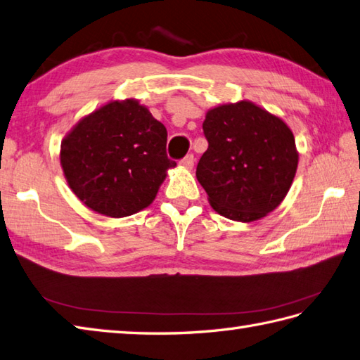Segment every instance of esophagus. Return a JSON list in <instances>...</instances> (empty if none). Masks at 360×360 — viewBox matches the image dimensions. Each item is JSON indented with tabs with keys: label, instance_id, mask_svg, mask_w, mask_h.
Masks as SVG:
<instances>
[{
	"label": "esophagus",
	"instance_id": "34e87169",
	"mask_svg": "<svg viewBox=\"0 0 360 360\" xmlns=\"http://www.w3.org/2000/svg\"><path fill=\"white\" fill-rule=\"evenodd\" d=\"M194 162H195V159H194V154H188L186 157H183V159L180 160V165L183 166V168H188V169H191L192 166H194Z\"/></svg>",
	"mask_w": 360,
	"mask_h": 360
}]
</instances>
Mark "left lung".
I'll return each instance as SVG.
<instances>
[{
	"instance_id": "8db88e82",
	"label": "left lung",
	"mask_w": 360,
	"mask_h": 360,
	"mask_svg": "<svg viewBox=\"0 0 360 360\" xmlns=\"http://www.w3.org/2000/svg\"><path fill=\"white\" fill-rule=\"evenodd\" d=\"M203 133L209 146L195 174L218 214L250 223L281 205L297 168L295 137L281 119L241 101L209 110Z\"/></svg>"
}]
</instances>
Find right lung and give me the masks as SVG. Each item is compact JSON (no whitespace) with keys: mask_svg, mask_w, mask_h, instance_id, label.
<instances>
[{"mask_svg":"<svg viewBox=\"0 0 360 360\" xmlns=\"http://www.w3.org/2000/svg\"><path fill=\"white\" fill-rule=\"evenodd\" d=\"M166 128L134 99L114 101L84 117L60 143L68 186L91 210L128 217L153 203L174 168Z\"/></svg>","mask_w":360,"mask_h":360,"instance_id":"add662e5","label":"right lung"}]
</instances>
